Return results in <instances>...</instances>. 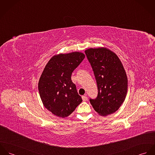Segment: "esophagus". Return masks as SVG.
Here are the masks:
<instances>
[{
	"label": "esophagus",
	"instance_id": "obj_1",
	"mask_svg": "<svg viewBox=\"0 0 155 155\" xmlns=\"http://www.w3.org/2000/svg\"><path fill=\"white\" fill-rule=\"evenodd\" d=\"M82 100H83V101H87V100H88V98H87V96H85V95L82 96Z\"/></svg>",
	"mask_w": 155,
	"mask_h": 155
}]
</instances>
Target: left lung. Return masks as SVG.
Instances as JSON below:
<instances>
[{"label":"left lung","mask_w":155,"mask_h":155,"mask_svg":"<svg viewBox=\"0 0 155 155\" xmlns=\"http://www.w3.org/2000/svg\"><path fill=\"white\" fill-rule=\"evenodd\" d=\"M96 79L98 95L89 99L94 109L101 116L117 110L128 90V79L124 66L116 54L105 48L85 51Z\"/></svg>","instance_id":"1"}]
</instances>
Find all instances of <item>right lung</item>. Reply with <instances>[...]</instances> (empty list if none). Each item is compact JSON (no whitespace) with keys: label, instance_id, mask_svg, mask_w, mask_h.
Listing matches in <instances>:
<instances>
[{"label":"right lung","instance_id":"right-lung-1","mask_svg":"<svg viewBox=\"0 0 155 155\" xmlns=\"http://www.w3.org/2000/svg\"><path fill=\"white\" fill-rule=\"evenodd\" d=\"M85 57L79 52L61 54L52 57L45 67L38 89L45 107L57 116L67 117L82 101L71 76Z\"/></svg>","mask_w":155,"mask_h":155}]
</instances>
